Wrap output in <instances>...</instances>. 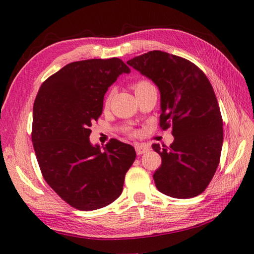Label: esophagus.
I'll list each match as a JSON object with an SVG mask.
<instances>
[{
    "instance_id": "34e87169",
    "label": "esophagus",
    "mask_w": 254,
    "mask_h": 254,
    "mask_svg": "<svg viewBox=\"0 0 254 254\" xmlns=\"http://www.w3.org/2000/svg\"><path fill=\"white\" fill-rule=\"evenodd\" d=\"M135 150H136L137 155H142L144 153L148 152L149 147L147 146V145H144V144H136L135 145Z\"/></svg>"
}]
</instances>
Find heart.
<instances>
[{"mask_svg": "<svg viewBox=\"0 0 254 254\" xmlns=\"http://www.w3.org/2000/svg\"><path fill=\"white\" fill-rule=\"evenodd\" d=\"M152 87H154L153 84L147 79H138L133 84V88H134V90H135V94H138V93H141V91H143L145 89H148V88H152ZM111 96H112V91H110L109 95L107 96V98L105 100V107L109 105ZM133 134H135V133H133Z\"/></svg>", "mask_w": 254, "mask_h": 254, "instance_id": "b5f03b06", "label": "heart"}]
</instances>
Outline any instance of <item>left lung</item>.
Here are the masks:
<instances>
[{
  "mask_svg": "<svg viewBox=\"0 0 254 254\" xmlns=\"http://www.w3.org/2000/svg\"><path fill=\"white\" fill-rule=\"evenodd\" d=\"M128 65L160 91L163 130L172 128L169 147L153 144L161 165L153 176L158 190L176 198L201 194L216 172L223 147V119L214 89L195 64L164 51L131 59Z\"/></svg>",
  "mask_w": 254,
  "mask_h": 254,
  "instance_id": "left-lung-1",
  "label": "left lung"
}]
</instances>
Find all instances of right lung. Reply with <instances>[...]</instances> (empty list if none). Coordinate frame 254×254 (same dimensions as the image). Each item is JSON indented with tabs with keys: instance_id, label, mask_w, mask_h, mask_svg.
Segmentation results:
<instances>
[{
	"instance_id": "add662e5",
	"label": "right lung",
	"mask_w": 254,
	"mask_h": 254,
	"mask_svg": "<svg viewBox=\"0 0 254 254\" xmlns=\"http://www.w3.org/2000/svg\"><path fill=\"white\" fill-rule=\"evenodd\" d=\"M130 72L118 58L72 62L38 91L31 131L38 164L48 185L74 208L98 209L121 195L135 149L111 138L101 150L89 135L108 88Z\"/></svg>"
}]
</instances>
